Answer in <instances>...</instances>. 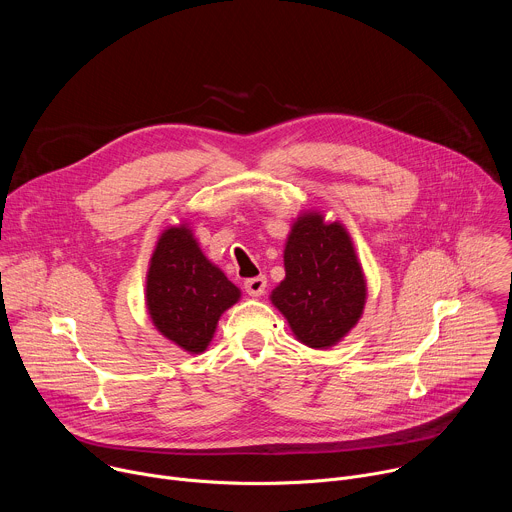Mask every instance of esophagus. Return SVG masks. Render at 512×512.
<instances>
[{
	"instance_id": "34e87169",
	"label": "esophagus",
	"mask_w": 512,
	"mask_h": 512,
	"mask_svg": "<svg viewBox=\"0 0 512 512\" xmlns=\"http://www.w3.org/2000/svg\"><path fill=\"white\" fill-rule=\"evenodd\" d=\"M265 289H267V277H265V275L251 277V279H247V281H245V291H247L249 296H253V298L263 296V294H265Z\"/></svg>"
}]
</instances>
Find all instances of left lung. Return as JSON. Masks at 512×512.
<instances>
[{"mask_svg": "<svg viewBox=\"0 0 512 512\" xmlns=\"http://www.w3.org/2000/svg\"><path fill=\"white\" fill-rule=\"evenodd\" d=\"M285 279L271 291L273 306L296 338L310 348H330L360 320L367 283L352 241L340 223L320 212L298 216L283 251Z\"/></svg>", "mask_w": 512, "mask_h": 512, "instance_id": "obj_1", "label": "left lung"}]
</instances>
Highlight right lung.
Returning a JSON list of instances; mask_svg holds the SVG:
<instances>
[{
    "label": "right lung",
    "instance_id": "1",
    "mask_svg": "<svg viewBox=\"0 0 512 512\" xmlns=\"http://www.w3.org/2000/svg\"><path fill=\"white\" fill-rule=\"evenodd\" d=\"M241 291L200 251L186 225L162 233L145 281V302L154 326L190 354L204 352L218 318Z\"/></svg>",
    "mask_w": 512,
    "mask_h": 512
}]
</instances>
